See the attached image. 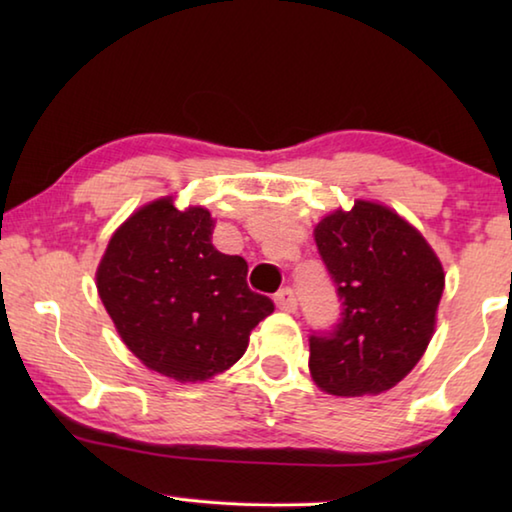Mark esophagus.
I'll use <instances>...</instances> for the list:
<instances>
[{
  "label": "esophagus",
  "mask_w": 512,
  "mask_h": 512,
  "mask_svg": "<svg viewBox=\"0 0 512 512\" xmlns=\"http://www.w3.org/2000/svg\"><path fill=\"white\" fill-rule=\"evenodd\" d=\"M275 305L280 311H287V314H293V311L298 309V298L293 289H282L275 293Z\"/></svg>",
  "instance_id": "obj_1"
}]
</instances>
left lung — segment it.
<instances>
[{
    "label": "left lung",
    "instance_id": "8db88e82",
    "mask_svg": "<svg viewBox=\"0 0 512 512\" xmlns=\"http://www.w3.org/2000/svg\"><path fill=\"white\" fill-rule=\"evenodd\" d=\"M314 239L341 318L309 336L311 377L329 395L384 393L427 350L445 289L443 264L409 221L370 201L327 214Z\"/></svg>",
    "mask_w": 512,
    "mask_h": 512
}]
</instances>
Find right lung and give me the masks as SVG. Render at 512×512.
<instances>
[{
  "instance_id": "right-lung-1",
  "label": "right lung",
  "mask_w": 512,
  "mask_h": 512,
  "mask_svg": "<svg viewBox=\"0 0 512 512\" xmlns=\"http://www.w3.org/2000/svg\"><path fill=\"white\" fill-rule=\"evenodd\" d=\"M205 207L180 212L173 198L144 205L110 237L97 289L121 341L146 368L205 381L248 348L271 298L248 289V264L212 246Z\"/></svg>"
}]
</instances>
